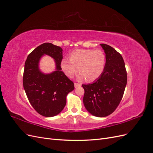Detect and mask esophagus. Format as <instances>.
I'll list each match as a JSON object with an SVG mask.
<instances>
[{
    "label": "esophagus",
    "instance_id": "esophagus-1",
    "mask_svg": "<svg viewBox=\"0 0 153 153\" xmlns=\"http://www.w3.org/2000/svg\"><path fill=\"white\" fill-rule=\"evenodd\" d=\"M74 85H75V88H78V87H79L81 85L80 84H77V83H75V84H74Z\"/></svg>",
    "mask_w": 153,
    "mask_h": 153
}]
</instances>
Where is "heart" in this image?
Wrapping results in <instances>:
<instances>
[{"mask_svg": "<svg viewBox=\"0 0 153 153\" xmlns=\"http://www.w3.org/2000/svg\"><path fill=\"white\" fill-rule=\"evenodd\" d=\"M69 59L61 61L62 71L68 78H73L78 70L79 80H96L103 74L106 66V55L101 50H76L69 54Z\"/></svg>", "mask_w": 153, "mask_h": 153, "instance_id": "b5f03b06", "label": "heart"}]
</instances>
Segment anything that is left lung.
<instances>
[{
  "instance_id": "obj_1",
  "label": "left lung",
  "mask_w": 153,
  "mask_h": 153,
  "mask_svg": "<svg viewBox=\"0 0 153 153\" xmlns=\"http://www.w3.org/2000/svg\"><path fill=\"white\" fill-rule=\"evenodd\" d=\"M106 55V66L101 76L93 83L82 85L83 101L91 114L104 117L114 112L123 98L127 84V73L121 55L114 48L100 44Z\"/></svg>"
}]
</instances>
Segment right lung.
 I'll use <instances>...</instances> for the list:
<instances>
[{
    "label": "right lung",
    "instance_id": "1",
    "mask_svg": "<svg viewBox=\"0 0 153 153\" xmlns=\"http://www.w3.org/2000/svg\"><path fill=\"white\" fill-rule=\"evenodd\" d=\"M62 49L50 43L38 46L28 55L25 62L23 85L30 103L37 112L45 117L61 113L66 104V96L75 89L73 82L61 70ZM53 58L56 70L48 74L39 69L43 55Z\"/></svg>",
    "mask_w": 153,
    "mask_h": 153
}]
</instances>
